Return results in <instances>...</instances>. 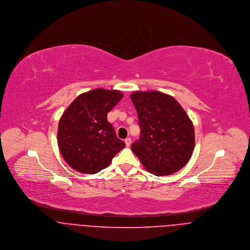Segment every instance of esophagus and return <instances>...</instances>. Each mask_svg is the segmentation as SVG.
Here are the masks:
<instances>
[{
    "instance_id": "1",
    "label": "esophagus",
    "mask_w": 250,
    "mask_h": 250,
    "mask_svg": "<svg viewBox=\"0 0 250 250\" xmlns=\"http://www.w3.org/2000/svg\"><path fill=\"white\" fill-rule=\"evenodd\" d=\"M131 143H132V140H131L130 138H128V139H126V140H125V144H126V146H127V147H129V146L131 145Z\"/></svg>"
}]
</instances>
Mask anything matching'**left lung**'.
<instances>
[{
	"instance_id": "obj_1",
	"label": "left lung",
	"mask_w": 250,
	"mask_h": 250,
	"mask_svg": "<svg viewBox=\"0 0 250 250\" xmlns=\"http://www.w3.org/2000/svg\"><path fill=\"white\" fill-rule=\"evenodd\" d=\"M130 97L141 127L133 152L156 176L177 172L194 148V128L187 112L172 96L160 91H135Z\"/></svg>"
}]
</instances>
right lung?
<instances>
[{
    "label": "right lung",
    "instance_id": "obj_1",
    "mask_svg": "<svg viewBox=\"0 0 250 250\" xmlns=\"http://www.w3.org/2000/svg\"><path fill=\"white\" fill-rule=\"evenodd\" d=\"M122 97L119 90L96 88L79 95L62 115L58 145L64 161L76 171L95 174L107 167L125 147L107 119V112Z\"/></svg>",
    "mask_w": 250,
    "mask_h": 250
}]
</instances>
